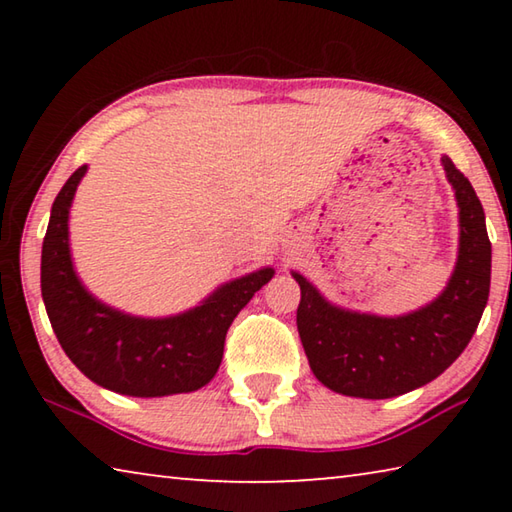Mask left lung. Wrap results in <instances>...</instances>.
<instances>
[{"label": "left lung", "mask_w": 512, "mask_h": 512, "mask_svg": "<svg viewBox=\"0 0 512 512\" xmlns=\"http://www.w3.org/2000/svg\"><path fill=\"white\" fill-rule=\"evenodd\" d=\"M461 210V248L447 289L431 305L400 318L332 307L300 273L296 314L302 348L318 381L363 400H386L429 384L452 366L479 327L490 293L492 246L483 205L456 164L443 155Z\"/></svg>", "instance_id": "1"}]
</instances>
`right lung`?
<instances>
[{"label": "right lung", "mask_w": 512, "mask_h": 512, "mask_svg": "<svg viewBox=\"0 0 512 512\" xmlns=\"http://www.w3.org/2000/svg\"><path fill=\"white\" fill-rule=\"evenodd\" d=\"M85 169H76L58 192L42 241V300L60 348L108 391L133 397L198 391L221 366L232 320L271 280L273 268L223 284L201 307L173 318H133L101 305L76 277L67 244L69 205Z\"/></svg>", "instance_id": "obj_1"}]
</instances>
